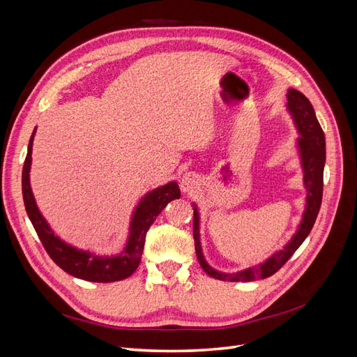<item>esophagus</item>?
Wrapping results in <instances>:
<instances>
[{"label":"esophagus","mask_w":357,"mask_h":357,"mask_svg":"<svg viewBox=\"0 0 357 357\" xmlns=\"http://www.w3.org/2000/svg\"><path fill=\"white\" fill-rule=\"evenodd\" d=\"M197 177L192 174V172H186V174H183L181 180H180V186L183 192H192L197 186Z\"/></svg>","instance_id":"obj_1"}]
</instances>
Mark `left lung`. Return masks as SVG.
Here are the masks:
<instances>
[{
  "instance_id": "1",
  "label": "left lung",
  "mask_w": 357,
  "mask_h": 357,
  "mask_svg": "<svg viewBox=\"0 0 357 357\" xmlns=\"http://www.w3.org/2000/svg\"><path fill=\"white\" fill-rule=\"evenodd\" d=\"M286 110L289 112L291 121H294L296 132L299 135L296 138L295 146L301 162L302 174H304V188L307 190L305 208L304 213H302V219L299 222L298 229L291 235L289 243L283 245L282 250H277L275 253L266 257L262 264L248 266L238 273H223L213 268L204 256L201 243V215L197 204L192 202L193 240H195L197 256L204 271L213 278L225 280V282H255V280L259 278L271 277L298 250V247L305 241L312 226H314L323 195V169H325L326 162L325 134L321 131L314 109H312L311 102L304 93H301L296 89H289Z\"/></svg>"
}]
</instances>
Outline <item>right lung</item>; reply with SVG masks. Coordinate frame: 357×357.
I'll list each match as a JSON object with an SVG mask.
<instances>
[{
  "label": "right lung",
  "mask_w": 357,
  "mask_h": 357,
  "mask_svg": "<svg viewBox=\"0 0 357 357\" xmlns=\"http://www.w3.org/2000/svg\"><path fill=\"white\" fill-rule=\"evenodd\" d=\"M34 135L36 129L31 135L28 153L24 164L22 195L28 218L32 226H34L41 244L45 245L47 255L52 257V261L70 275L86 280V282L112 283L132 275L139 265V261H142L146 234L155 222L156 215L165 208L168 202L180 198V189L177 181H168L167 185L147 192L138 201L132 211L131 220H129L126 243L121 252L116 255H96L89 250H82V248L67 244L58 235H55V232L50 229L49 223L43 218L37 207L34 193H32L29 183Z\"/></svg>",
  "instance_id": "1"
}]
</instances>
